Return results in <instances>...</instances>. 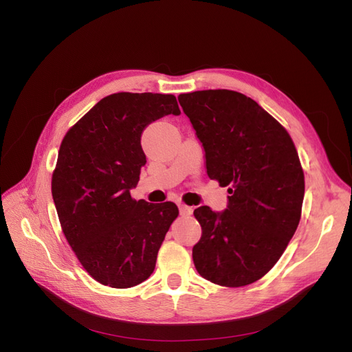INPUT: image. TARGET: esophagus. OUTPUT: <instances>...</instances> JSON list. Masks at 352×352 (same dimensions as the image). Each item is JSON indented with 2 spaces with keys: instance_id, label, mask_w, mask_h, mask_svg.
Here are the masks:
<instances>
[{
  "instance_id": "esophagus-1",
  "label": "esophagus",
  "mask_w": 352,
  "mask_h": 352,
  "mask_svg": "<svg viewBox=\"0 0 352 352\" xmlns=\"http://www.w3.org/2000/svg\"><path fill=\"white\" fill-rule=\"evenodd\" d=\"M192 207H189V206H185V204H179V212H180V216H190L192 214Z\"/></svg>"
}]
</instances>
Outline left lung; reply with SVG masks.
<instances>
[{
	"label": "left lung",
	"mask_w": 352,
	"mask_h": 352,
	"mask_svg": "<svg viewBox=\"0 0 352 352\" xmlns=\"http://www.w3.org/2000/svg\"><path fill=\"white\" fill-rule=\"evenodd\" d=\"M177 100L204 146L208 177L229 186L226 210L194 211L202 229L195 269L220 286L254 283L278 263L301 219L304 172L295 145L243 94L208 89Z\"/></svg>",
	"instance_id": "left-lung-1"
}]
</instances>
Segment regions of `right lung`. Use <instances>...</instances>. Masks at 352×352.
Instances as JSON below:
<instances>
[{
  "instance_id": "1",
  "label": "right lung",
  "mask_w": 352,
  "mask_h": 352,
  "mask_svg": "<svg viewBox=\"0 0 352 352\" xmlns=\"http://www.w3.org/2000/svg\"><path fill=\"white\" fill-rule=\"evenodd\" d=\"M167 114H180L175 95L113 94L60 145L51 189L61 229L83 269L105 286L123 289L150 278L179 214L175 202L131 197L146 163L142 132Z\"/></svg>"
}]
</instances>
